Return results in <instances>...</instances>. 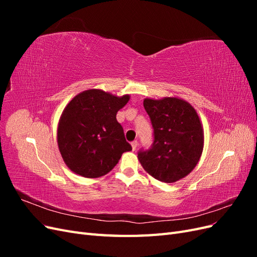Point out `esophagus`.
<instances>
[{
    "label": "esophagus",
    "instance_id": "obj_1",
    "mask_svg": "<svg viewBox=\"0 0 257 257\" xmlns=\"http://www.w3.org/2000/svg\"><path fill=\"white\" fill-rule=\"evenodd\" d=\"M131 145H132V150H133V151H136V150H137V147H138V143L135 141V142L132 143Z\"/></svg>",
    "mask_w": 257,
    "mask_h": 257
}]
</instances>
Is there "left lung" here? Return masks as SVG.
<instances>
[{
	"label": "left lung",
	"instance_id": "1",
	"mask_svg": "<svg viewBox=\"0 0 257 257\" xmlns=\"http://www.w3.org/2000/svg\"><path fill=\"white\" fill-rule=\"evenodd\" d=\"M154 131V142L138 152L143 168L154 179L173 183L195 168L204 149V128L194 107L179 97L144 99Z\"/></svg>",
	"mask_w": 257,
	"mask_h": 257
}]
</instances>
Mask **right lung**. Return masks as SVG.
I'll return each mask as SVG.
<instances>
[{"label": "right lung", "mask_w": 257, "mask_h": 257, "mask_svg": "<svg viewBox=\"0 0 257 257\" xmlns=\"http://www.w3.org/2000/svg\"><path fill=\"white\" fill-rule=\"evenodd\" d=\"M130 95L116 96L99 89L80 92L69 102L58 123L57 141L66 166L84 178H98L131 151L116 112Z\"/></svg>", "instance_id": "right-lung-1"}]
</instances>
